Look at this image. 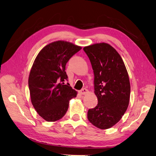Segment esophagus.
Returning a JSON list of instances; mask_svg holds the SVG:
<instances>
[{
	"mask_svg": "<svg viewBox=\"0 0 156 156\" xmlns=\"http://www.w3.org/2000/svg\"><path fill=\"white\" fill-rule=\"evenodd\" d=\"M88 92V90L87 89H86V88H83V89H82L81 90H80L79 91V93L81 94V95H84V94H87Z\"/></svg>",
	"mask_w": 156,
	"mask_h": 156,
	"instance_id": "1",
	"label": "esophagus"
}]
</instances>
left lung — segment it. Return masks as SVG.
<instances>
[{
    "mask_svg": "<svg viewBox=\"0 0 156 156\" xmlns=\"http://www.w3.org/2000/svg\"><path fill=\"white\" fill-rule=\"evenodd\" d=\"M94 73V93L97 106L89 109V122L98 128L107 129L119 122L129 105L130 83L126 66L116 50L107 43L83 48Z\"/></svg>",
    "mask_w": 156,
    "mask_h": 156,
    "instance_id": "left-lung-1",
    "label": "left lung"
}]
</instances>
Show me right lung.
I'll list each match as a JSON object with an SVG mask.
<instances>
[{"instance_id": "add662e5", "label": "right lung", "mask_w": 156, "mask_h": 156, "mask_svg": "<svg viewBox=\"0 0 156 156\" xmlns=\"http://www.w3.org/2000/svg\"><path fill=\"white\" fill-rule=\"evenodd\" d=\"M81 48L69 41H56L45 46L34 61L29 77L31 102L46 121L62 119L69 100L77 96V92L64 82L68 79L66 63Z\"/></svg>"}]
</instances>
